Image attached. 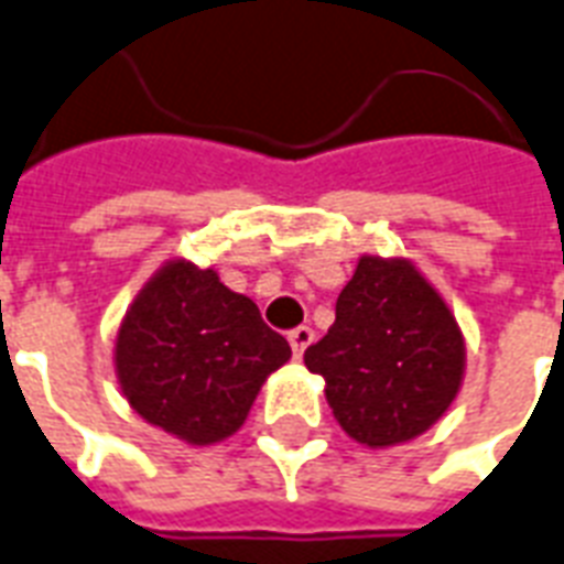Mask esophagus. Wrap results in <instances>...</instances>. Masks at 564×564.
Masks as SVG:
<instances>
[{
  "label": "esophagus",
  "instance_id": "obj_1",
  "mask_svg": "<svg viewBox=\"0 0 564 564\" xmlns=\"http://www.w3.org/2000/svg\"><path fill=\"white\" fill-rule=\"evenodd\" d=\"M314 341V332L308 326H296V329L288 332V344L294 350V359H303V352L308 350V344Z\"/></svg>",
  "mask_w": 564,
  "mask_h": 564
}]
</instances>
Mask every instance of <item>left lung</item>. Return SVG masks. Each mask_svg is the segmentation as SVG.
Returning <instances> with one entry per match:
<instances>
[{"mask_svg":"<svg viewBox=\"0 0 564 564\" xmlns=\"http://www.w3.org/2000/svg\"><path fill=\"white\" fill-rule=\"evenodd\" d=\"M326 403L352 441L386 449L444 417L465 379V335L409 259L361 256L335 323L305 350Z\"/></svg>","mask_w":564,"mask_h":564,"instance_id":"8db88e82","label":"left lung"}]
</instances>
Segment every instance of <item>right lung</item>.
<instances>
[{"label":"right lung","instance_id":"1","mask_svg":"<svg viewBox=\"0 0 564 564\" xmlns=\"http://www.w3.org/2000/svg\"><path fill=\"white\" fill-rule=\"evenodd\" d=\"M291 359L250 296L217 270L164 261L120 321L115 373L143 421L205 447L241 430L261 386Z\"/></svg>","mask_w":564,"mask_h":564}]
</instances>
